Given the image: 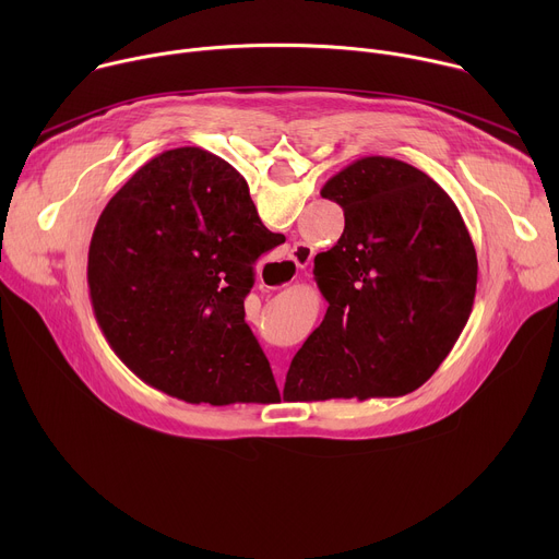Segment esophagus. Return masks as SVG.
<instances>
[{"label": "esophagus", "instance_id": "esophagus-1", "mask_svg": "<svg viewBox=\"0 0 559 559\" xmlns=\"http://www.w3.org/2000/svg\"><path fill=\"white\" fill-rule=\"evenodd\" d=\"M313 259V248L311 246H307V243H296L292 250H289V261H285L283 265H278L282 267H292V263L296 265V272H300V270H305L307 265H309V261ZM274 272V276L278 274L277 267L272 270ZM296 278V276H294Z\"/></svg>", "mask_w": 559, "mask_h": 559}]
</instances>
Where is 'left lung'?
Wrapping results in <instances>:
<instances>
[{
    "label": "left lung",
    "mask_w": 559,
    "mask_h": 559,
    "mask_svg": "<svg viewBox=\"0 0 559 559\" xmlns=\"http://www.w3.org/2000/svg\"><path fill=\"white\" fill-rule=\"evenodd\" d=\"M345 212L338 243L316 254L330 302L296 352L283 397L405 395L427 382L473 309L477 259L451 197L423 170L362 156L321 190Z\"/></svg>",
    "instance_id": "8db88e82"
}]
</instances>
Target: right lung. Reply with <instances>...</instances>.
Segmentation results:
<instances>
[{"label":"right lung","instance_id":"right-lung-1","mask_svg":"<svg viewBox=\"0 0 559 559\" xmlns=\"http://www.w3.org/2000/svg\"><path fill=\"white\" fill-rule=\"evenodd\" d=\"M283 241L221 156L190 145L156 154L93 231L97 325L128 369L186 403H259L276 382L243 300L254 263Z\"/></svg>","mask_w":559,"mask_h":559}]
</instances>
